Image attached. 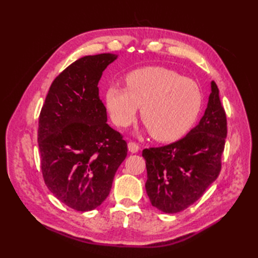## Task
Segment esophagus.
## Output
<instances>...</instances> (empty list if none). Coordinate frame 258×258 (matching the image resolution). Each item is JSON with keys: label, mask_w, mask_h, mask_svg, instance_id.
I'll list each match as a JSON object with an SVG mask.
<instances>
[{"label": "esophagus", "mask_w": 258, "mask_h": 258, "mask_svg": "<svg viewBox=\"0 0 258 258\" xmlns=\"http://www.w3.org/2000/svg\"><path fill=\"white\" fill-rule=\"evenodd\" d=\"M127 147H128V151L131 153H138L140 150V146L136 143H134V142H130V143L127 144Z\"/></svg>", "instance_id": "1"}]
</instances>
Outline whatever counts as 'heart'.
<instances>
[{"label":"heart","instance_id":"b5f03b06","mask_svg":"<svg viewBox=\"0 0 258 258\" xmlns=\"http://www.w3.org/2000/svg\"><path fill=\"white\" fill-rule=\"evenodd\" d=\"M126 89L108 87L107 111L113 122L126 127L141 108V118L153 138L161 142L178 140L199 116L202 92L196 82L162 67H147L128 73Z\"/></svg>","mask_w":258,"mask_h":258}]
</instances>
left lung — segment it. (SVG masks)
<instances>
[{"label":"left lung","mask_w":258,"mask_h":258,"mask_svg":"<svg viewBox=\"0 0 258 258\" xmlns=\"http://www.w3.org/2000/svg\"><path fill=\"white\" fill-rule=\"evenodd\" d=\"M211 87L199 125L175 143L142 153L146 161L147 196L164 213H178L194 204L220 175L227 120L214 81Z\"/></svg>","instance_id":"obj_1"}]
</instances>
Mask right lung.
<instances>
[{
    "label": "right lung",
    "mask_w": 258,
    "mask_h": 258,
    "mask_svg": "<svg viewBox=\"0 0 258 258\" xmlns=\"http://www.w3.org/2000/svg\"><path fill=\"white\" fill-rule=\"evenodd\" d=\"M116 58L104 53L76 59L53 81L40 114L37 142L44 182L75 211H92L105 201L127 155V144L106 123L98 96L103 71Z\"/></svg>",
    "instance_id": "obj_1"
}]
</instances>
